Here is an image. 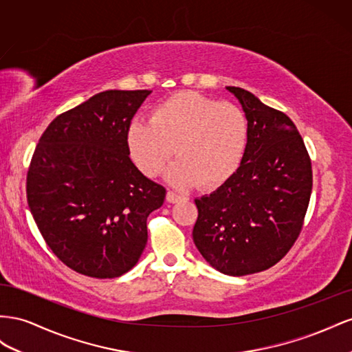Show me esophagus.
<instances>
[{"mask_svg":"<svg viewBox=\"0 0 352 352\" xmlns=\"http://www.w3.org/2000/svg\"><path fill=\"white\" fill-rule=\"evenodd\" d=\"M182 199H184V196H182V195H178V193H175V192H169L166 193V200L169 204H177V202H179V200Z\"/></svg>","mask_w":352,"mask_h":352,"instance_id":"obj_1","label":"esophagus"}]
</instances>
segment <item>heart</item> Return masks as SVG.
Segmentation results:
<instances>
[{
    "mask_svg": "<svg viewBox=\"0 0 352 352\" xmlns=\"http://www.w3.org/2000/svg\"><path fill=\"white\" fill-rule=\"evenodd\" d=\"M248 137V118L239 106L179 91L159 103L150 120H133L126 142L134 164L146 175H157L177 150L179 159L168 168V182L179 187L200 182L215 188L239 169Z\"/></svg>",
    "mask_w": 352,
    "mask_h": 352,
    "instance_id": "b5f03b06",
    "label": "heart"
}]
</instances>
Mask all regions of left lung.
<instances>
[{"label": "left lung", "mask_w": 352, "mask_h": 352, "mask_svg": "<svg viewBox=\"0 0 352 352\" xmlns=\"http://www.w3.org/2000/svg\"><path fill=\"white\" fill-rule=\"evenodd\" d=\"M227 89L248 118V146L234 175L195 199L193 242L219 273L246 276L273 267L294 246L309 204L313 169L287 115L243 88Z\"/></svg>", "instance_id": "left-lung-1"}]
</instances>
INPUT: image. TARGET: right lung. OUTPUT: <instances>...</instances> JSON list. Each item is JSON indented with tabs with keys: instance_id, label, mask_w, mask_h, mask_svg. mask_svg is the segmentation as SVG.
<instances>
[{
	"instance_id": "1",
	"label": "right lung",
	"mask_w": 352,
	"mask_h": 352,
	"mask_svg": "<svg viewBox=\"0 0 352 352\" xmlns=\"http://www.w3.org/2000/svg\"><path fill=\"white\" fill-rule=\"evenodd\" d=\"M148 89H109L58 115L26 178L31 214L53 254L79 274L113 278L147 243V217L166 190L140 173L126 142Z\"/></svg>"
}]
</instances>
